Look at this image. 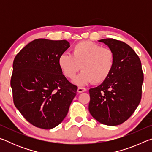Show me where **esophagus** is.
<instances>
[{
	"label": "esophagus",
	"instance_id": "esophagus-1",
	"mask_svg": "<svg viewBox=\"0 0 152 152\" xmlns=\"http://www.w3.org/2000/svg\"><path fill=\"white\" fill-rule=\"evenodd\" d=\"M86 91V88H82V87H78V90H77V91H78V92H79V93H82V92H85Z\"/></svg>",
	"mask_w": 152,
	"mask_h": 152
}]
</instances>
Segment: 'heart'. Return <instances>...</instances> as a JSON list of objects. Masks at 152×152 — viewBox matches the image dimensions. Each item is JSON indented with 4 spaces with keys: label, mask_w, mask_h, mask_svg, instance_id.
<instances>
[{
    "label": "heart",
    "mask_w": 152,
    "mask_h": 152,
    "mask_svg": "<svg viewBox=\"0 0 152 152\" xmlns=\"http://www.w3.org/2000/svg\"><path fill=\"white\" fill-rule=\"evenodd\" d=\"M58 65L64 76L72 79L80 69L83 70L74 80L83 86L93 81L101 83L109 78L115 66V55L107 48L91 42H81L73 46L72 54L64 53L58 58Z\"/></svg>",
    "instance_id": "b5f03b06"
}]
</instances>
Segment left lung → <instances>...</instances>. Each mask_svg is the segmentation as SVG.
Returning a JSON list of instances; mask_svg holds the SVG:
<instances>
[{"mask_svg": "<svg viewBox=\"0 0 152 152\" xmlns=\"http://www.w3.org/2000/svg\"><path fill=\"white\" fill-rule=\"evenodd\" d=\"M115 55V66L106 80L89 90L91 115L102 124L115 126L125 122L140 104L143 74L141 63L135 51L121 41L99 40Z\"/></svg>", "mask_w": 152, "mask_h": 152, "instance_id": "8db88e82", "label": "left lung"}]
</instances>
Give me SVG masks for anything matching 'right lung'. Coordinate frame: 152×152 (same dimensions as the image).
<instances>
[{"label":"right lung","mask_w":152,"mask_h":152,"mask_svg":"<svg viewBox=\"0 0 152 152\" xmlns=\"http://www.w3.org/2000/svg\"><path fill=\"white\" fill-rule=\"evenodd\" d=\"M70 46L66 40L37 39L15 58L11 80L14 104L35 127L58 126L76 95L77 86L66 79L58 62Z\"/></svg>","instance_id":"obj_1"}]
</instances>
